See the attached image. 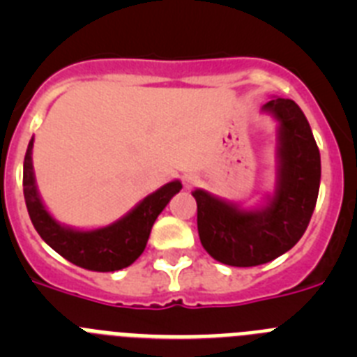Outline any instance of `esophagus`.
<instances>
[{"mask_svg":"<svg viewBox=\"0 0 357 357\" xmlns=\"http://www.w3.org/2000/svg\"><path fill=\"white\" fill-rule=\"evenodd\" d=\"M198 184V176L193 175V173H189V175L184 176V188L191 189Z\"/></svg>","mask_w":357,"mask_h":357,"instance_id":"obj_1","label":"esophagus"}]
</instances>
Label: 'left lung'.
<instances>
[{
  "label": "left lung",
  "instance_id": "1",
  "mask_svg": "<svg viewBox=\"0 0 357 357\" xmlns=\"http://www.w3.org/2000/svg\"><path fill=\"white\" fill-rule=\"evenodd\" d=\"M264 109L280 123L279 184L264 211L236 206L193 191L202 247L229 266H257L288 252L304 236L320 189V151L301 107L293 100H270Z\"/></svg>",
  "mask_w": 357,
  "mask_h": 357
}]
</instances>
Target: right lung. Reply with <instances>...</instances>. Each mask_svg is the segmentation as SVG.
Listing matches in <instances>:
<instances>
[{
	"instance_id": "obj_1",
	"label": "right lung",
	"mask_w": 357,
	"mask_h": 357,
	"mask_svg": "<svg viewBox=\"0 0 357 357\" xmlns=\"http://www.w3.org/2000/svg\"><path fill=\"white\" fill-rule=\"evenodd\" d=\"M31 148L33 139L28 144L23 164V193L31 223L56 254L91 272H116L130 266L143 254L157 216L182 189L178 181L162 185L159 191L144 198L132 213L103 229L87 232L66 229L50 216L37 195L31 172Z\"/></svg>"
}]
</instances>
